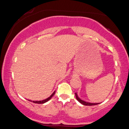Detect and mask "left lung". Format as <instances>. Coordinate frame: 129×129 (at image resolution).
<instances>
[{"label":"left lung","mask_w":129,"mask_h":129,"mask_svg":"<svg viewBox=\"0 0 129 129\" xmlns=\"http://www.w3.org/2000/svg\"><path fill=\"white\" fill-rule=\"evenodd\" d=\"M75 95H76V99H77L78 101H79L81 104H82L84 105H85V106H93V105H98L99 104V103H97V104H95V103H90V102H86V101H83V100H81L79 97H78V95L77 94V93H75Z\"/></svg>","instance_id":"left-lung-1"}]
</instances>
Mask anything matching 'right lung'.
I'll use <instances>...</instances> for the list:
<instances>
[{"label": "right lung", "instance_id": "add662e5", "mask_svg": "<svg viewBox=\"0 0 129 129\" xmlns=\"http://www.w3.org/2000/svg\"><path fill=\"white\" fill-rule=\"evenodd\" d=\"M55 92H56V91H54V92L52 93V94L49 97H48V99H45V100H42V101H32V102H34V103H36V104H44V103H45V102H47L48 101H49V100L51 99V98L53 97V96L54 95V94H55Z\"/></svg>", "mask_w": 129, "mask_h": 129}]
</instances>
